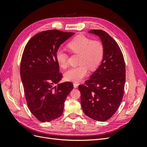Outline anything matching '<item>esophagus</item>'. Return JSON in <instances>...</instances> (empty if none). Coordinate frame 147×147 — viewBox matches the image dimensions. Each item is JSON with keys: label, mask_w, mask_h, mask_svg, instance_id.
<instances>
[{"label": "esophagus", "mask_w": 147, "mask_h": 147, "mask_svg": "<svg viewBox=\"0 0 147 147\" xmlns=\"http://www.w3.org/2000/svg\"><path fill=\"white\" fill-rule=\"evenodd\" d=\"M78 86V83H74V88H77Z\"/></svg>", "instance_id": "1"}]
</instances>
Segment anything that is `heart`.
Segmentation results:
<instances>
[{
  "label": "heart",
  "instance_id": "b5f03b06",
  "mask_svg": "<svg viewBox=\"0 0 147 147\" xmlns=\"http://www.w3.org/2000/svg\"><path fill=\"white\" fill-rule=\"evenodd\" d=\"M70 52L78 54L79 66L69 69L65 73V78L68 81L78 82L86 76L88 68L96 69L104 57V47L98 40H91L86 37L79 35L73 38L67 45ZM56 60L61 68H65L68 64V56L61 50L56 53Z\"/></svg>",
  "mask_w": 147,
  "mask_h": 147
}]
</instances>
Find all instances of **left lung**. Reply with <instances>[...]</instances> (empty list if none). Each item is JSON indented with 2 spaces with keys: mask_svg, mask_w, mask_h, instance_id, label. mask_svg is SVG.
Instances as JSON below:
<instances>
[{
  "mask_svg": "<svg viewBox=\"0 0 147 147\" xmlns=\"http://www.w3.org/2000/svg\"><path fill=\"white\" fill-rule=\"evenodd\" d=\"M98 36L104 47L100 66L85 82L78 86L81 105L86 116L105 121L117 112L123 99L126 67L123 53L115 40L102 30H89Z\"/></svg>",
  "mask_w": 147,
  "mask_h": 147,
  "instance_id": "8db88e82",
  "label": "left lung"
}]
</instances>
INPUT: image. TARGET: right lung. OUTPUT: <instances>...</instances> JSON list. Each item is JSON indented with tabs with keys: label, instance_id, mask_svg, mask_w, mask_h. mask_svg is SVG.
I'll return each mask as SVG.
<instances>
[{
	"label": "right lung",
	"instance_id": "right-lung-1",
	"mask_svg": "<svg viewBox=\"0 0 147 147\" xmlns=\"http://www.w3.org/2000/svg\"><path fill=\"white\" fill-rule=\"evenodd\" d=\"M73 32L42 31L31 38L22 56L20 75L28 108L41 122H50L63 113L64 102L73 84L59 83L63 78L56 53ZM55 84L57 86H54Z\"/></svg>",
	"mask_w": 147,
	"mask_h": 147
}]
</instances>
